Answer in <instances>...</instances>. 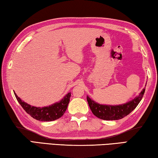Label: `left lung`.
I'll list each match as a JSON object with an SVG mask.
<instances>
[{
  "label": "left lung",
  "instance_id": "1",
  "mask_svg": "<svg viewBox=\"0 0 158 158\" xmlns=\"http://www.w3.org/2000/svg\"><path fill=\"white\" fill-rule=\"evenodd\" d=\"M145 89L146 87L134 99L120 105L100 104L88 96H87V100L92 113L97 118L104 120H115L123 118L135 109L143 98Z\"/></svg>",
  "mask_w": 158,
  "mask_h": 158
}]
</instances>
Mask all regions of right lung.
Masks as SVG:
<instances>
[{
  "mask_svg": "<svg viewBox=\"0 0 158 158\" xmlns=\"http://www.w3.org/2000/svg\"><path fill=\"white\" fill-rule=\"evenodd\" d=\"M14 93L18 102L28 115H30L35 120L44 121V122L53 121L61 118L66 112L70 102V97H71V92H69L63 97V99H61L58 102H56L48 106L36 107L24 102L17 96L16 93L15 92Z\"/></svg>",
  "mask_w": 158,
  "mask_h": 158,
  "instance_id": "right-lung-1",
  "label": "right lung"
}]
</instances>
